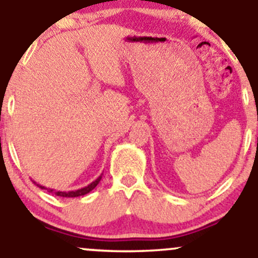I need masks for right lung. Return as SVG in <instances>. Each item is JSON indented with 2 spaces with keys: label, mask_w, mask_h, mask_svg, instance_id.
<instances>
[{
  "label": "right lung",
  "mask_w": 258,
  "mask_h": 258,
  "mask_svg": "<svg viewBox=\"0 0 258 258\" xmlns=\"http://www.w3.org/2000/svg\"><path fill=\"white\" fill-rule=\"evenodd\" d=\"M101 178H102V175H101L100 177H98V178H96L95 181H93V182H91L90 184H87V186H86V187H83V188L76 189V191H69V192L54 191V189H52V188H46L45 186H41V184L36 183L35 181H33V183L37 184V186L40 187V188H42V189H47L48 192H51V194H54V195H56V196H61V197H80V196H83V195H86V194H88V192L92 191V189L95 188L96 186H97L98 182L101 181Z\"/></svg>",
  "instance_id": "1"
}]
</instances>
